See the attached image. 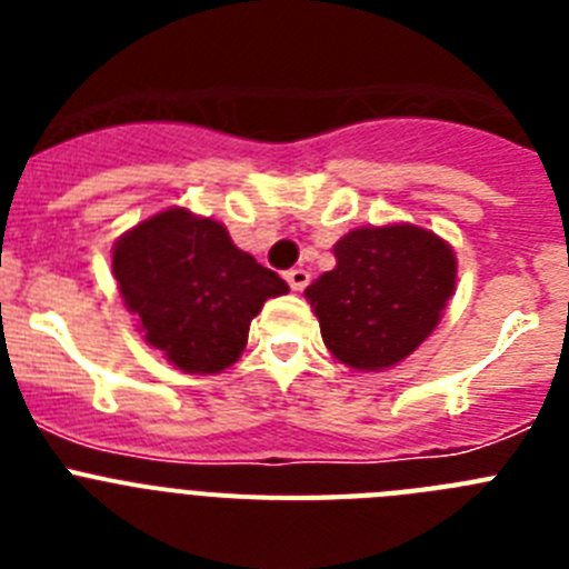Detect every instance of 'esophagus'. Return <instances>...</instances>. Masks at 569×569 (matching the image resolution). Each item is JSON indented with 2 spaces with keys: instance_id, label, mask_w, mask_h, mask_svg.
Segmentation results:
<instances>
[{
  "instance_id": "obj_1",
  "label": "esophagus",
  "mask_w": 569,
  "mask_h": 569,
  "mask_svg": "<svg viewBox=\"0 0 569 569\" xmlns=\"http://www.w3.org/2000/svg\"><path fill=\"white\" fill-rule=\"evenodd\" d=\"M284 279H288L290 290H296V293H301V290L310 284V273H308V270H301V268L288 270V273H284Z\"/></svg>"
}]
</instances>
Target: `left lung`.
<instances>
[{
  "label": "left lung",
  "instance_id": "1",
  "mask_svg": "<svg viewBox=\"0 0 569 569\" xmlns=\"http://www.w3.org/2000/svg\"><path fill=\"white\" fill-rule=\"evenodd\" d=\"M456 290V256L413 224L350 230L336 268L305 290L330 353L356 370H385L439 325Z\"/></svg>",
  "mask_w": 569,
  "mask_h": 569
}]
</instances>
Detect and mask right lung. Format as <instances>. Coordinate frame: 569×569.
<instances>
[{"label": "right lung", "mask_w": 569, "mask_h": 569, "mask_svg": "<svg viewBox=\"0 0 569 569\" xmlns=\"http://www.w3.org/2000/svg\"><path fill=\"white\" fill-rule=\"evenodd\" d=\"M113 276L144 341L184 373L233 365L261 305L290 290L222 224L184 208L150 216L116 241Z\"/></svg>", "instance_id": "obj_1"}]
</instances>
